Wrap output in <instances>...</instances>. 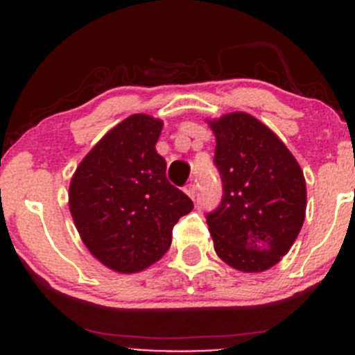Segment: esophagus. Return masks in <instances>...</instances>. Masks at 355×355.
Segmentation results:
<instances>
[{
	"label": "esophagus",
	"mask_w": 355,
	"mask_h": 355,
	"mask_svg": "<svg viewBox=\"0 0 355 355\" xmlns=\"http://www.w3.org/2000/svg\"><path fill=\"white\" fill-rule=\"evenodd\" d=\"M185 194H187L189 198L194 200L196 196H198V189H196V185L194 184H189L187 187H185Z\"/></svg>",
	"instance_id": "esophagus-1"
}]
</instances>
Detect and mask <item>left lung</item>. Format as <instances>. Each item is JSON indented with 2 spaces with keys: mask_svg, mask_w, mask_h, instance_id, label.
Returning a JSON list of instances; mask_svg holds the SVG:
<instances>
[{
  "mask_svg": "<svg viewBox=\"0 0 355 355\" xmlns=\"http://www.w3.org/2000/svg\"><path fill=\"white\" fill-rule=\"evenodd\" d=\"M207 123L223 182L220 206L206 214L214 250L239 271L270 270L288 252L306 218L302 170L278 135L249 113Z\"/></svg>",
  "mask_w": 355,
  "mask_h": 355,
  "instance_id": "left-lung-1",
  "label": "left lung"
}]
</instances>
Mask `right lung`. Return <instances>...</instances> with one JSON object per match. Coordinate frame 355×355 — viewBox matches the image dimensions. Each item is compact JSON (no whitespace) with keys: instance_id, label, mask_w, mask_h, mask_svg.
Instances as JSON below:
<instances>
[{"instance_id":"add662e5","label":"right lung","mask_w":355,"mask_h":355,"mask_svg":"<svg viewBox=\"0 0 355 355\" xmlns=\"http://www.w3.org/2000/svg\"><path fill=\"white\" fill-rule=\"evenodd\" d=\"M163 121L137 113L113 127L80 161L68 206L89 252L116 273H137L164 256L171 230L194 204L168 182L157 155Z\"/></svg>"}]
</instances>
